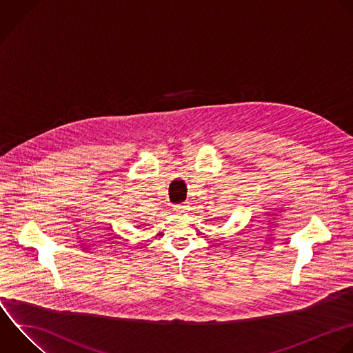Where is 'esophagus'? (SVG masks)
Listing matches in <instances>:
<instances>
[{"label": "esophagus", "mask_w": 353, "mask_h": 353, "mask_svg": "<svg viewBox=\"0 0 353 353\" xmlns=\"http://www.w3.org/2000/svg\"><path fill=\"white\" fill-rule=\"evenodd\" d=\"M174 210L176 211V212H188V210H189V205H186V204H178V205H175L174 207Z\"/></svg>", "instance_id": "esophagus-1"}]
</instances>
